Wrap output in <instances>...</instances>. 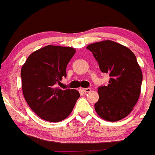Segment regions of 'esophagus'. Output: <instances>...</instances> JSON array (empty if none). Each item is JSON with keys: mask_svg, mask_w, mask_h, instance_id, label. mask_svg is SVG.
<instances>
[{"mask_svg": "<svg viewBox=\"0 0 155 155\" xmlns=\"http://www.w3.org/2000/svg\"><path fill=\"white\" fill-rule=\"evenodd\" d=\"M83 91H84V93H90V92L91 91V89L90 88H83Z\"/></svg>", "mask_w": 155, "mask_h": 155, "instance_id": "esophagus-1", "label": "esophagus"}]
</instances>
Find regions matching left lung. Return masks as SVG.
<instances>
[{
	"label": "left lung",
	"mask_w": 155,
	"mask_h": 155,
	"mask_svg": "<svg viewBox=\"0 0 155 155\" xmlns=\"http://www.w3.org/2000/svg\"><path fill=\"white\" fill-rule=\"evenodd\" d=\"M103 73L110 76L107 86L98 88L95 104L98 115L108 121H117L133 111L141 93L142 73L136 56L128 47L106 40L87 46Z\"/></svg>",
	"instance_id": "1"
}]
</instances>
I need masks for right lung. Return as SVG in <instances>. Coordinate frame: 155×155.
Listing matches in <instances>:
<instances>
[{
	"instance_id": "add662e5",
	"label": "right lung",
	"mask_w": 155,
	"mask_h": 155,
	"mask_svg": "<svg viewBox=\"0 0 155 155\" xmlns=\"http://www.w3.org/2000/svg\"><path fill=\"white\" fill-rule=\"evenodd\" d=\"M75 52L73 47L46 46L33 52L22 65L23 96L31 109L44 120H65L80 97L78 90H61L56 86L66 77L67 65Z\"/></svg>"
}]
</instances>
